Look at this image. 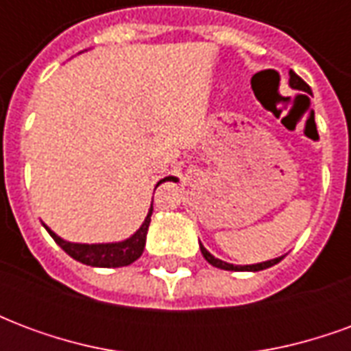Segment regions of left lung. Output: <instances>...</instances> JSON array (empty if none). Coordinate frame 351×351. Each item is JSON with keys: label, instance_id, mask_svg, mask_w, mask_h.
<instances>
[{"label": "left lung", "instance_id": "1", "mask_svg": "<svg viewBox=\"0 0 351 351\" xmlns=\"http://www.w3.org/2000/svg\"><path fill=\"white\" fill-rule=\"evenodd\" d=\"M289 86L295 88V90H302V92L310 93L308 84H306V82H304V80H302L301 77L293 71H289ZM199 246H201V254H203V258L213 265V267H218V269H223V271H250V272L263 271V269H269V267H272V265H276L280 259L284 258V256H280V258L269 259V261H261V263H254V265H233V263H228V261H221V259L214 258L213 254L206 250L203 244H199Z\"/></svg>", "mask_w": 351, "mask_h": 351}]
</instances>
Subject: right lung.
<instances>
[{
	"instance_id": "add662e5",
	"label": "right lung",
	"mask_w": 351,
	"mask_h": 351,
	"mask_svg": "<svg viewBox=\"0 0 351 351\" xmlns=\"http://www.w3.org/2000/svg\"><path fill=\"white\" fill-rule=\"evenodd\" d=\"M167 180H175V176H165L161 178L160 182L156 184V188L161 182ZM154 206L150 205L148 214H146L145 221L141 223V228L128 239L118 241V243H95V244H84V243H69L62 237H58L49 226H45V229L49 231V235L56 241V244L64 252H67L73 259H77L80 263L90 265V267H105V269H114V267H125L131 265L133 261H137L143 252H145L146 244V233H148V226H150V216H152Z\"/></svg>"
}]
</instances>
